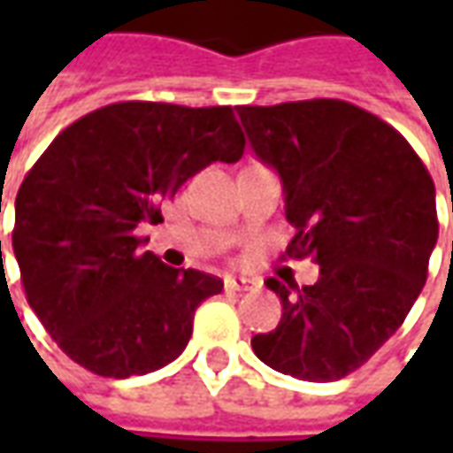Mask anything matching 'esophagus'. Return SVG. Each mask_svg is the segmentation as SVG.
<instances>
[{"instance_id": "34e87169", "label": "esophagus", "mask_w": 453, "mask_h": 453, "mask_svg": "<svg viewBox=\"0 0 453 453\" xmlns=\"http://www.w3.org/2000/svg\"><path fill=\"white\" fill-rule=\"evenodd\" d=\"M227 291H259L262 281L252 279V276H226Z\"/></svg>"}]
</instances>
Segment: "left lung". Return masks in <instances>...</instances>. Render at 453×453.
I'll list each match as a JSON object with an SVG mask.
<instances>
[{"mask_svg":"<svg viewBox=\"0 0 453 453\" xmlns=\"http://www.w3.org/2000/svg\"><path fill=\"white\" fill-rule=\"evenodd\" d=\"M237 116L252 152L281 177L296 227L286 255L320 265L303 288L266 279L284 313L252 349L294 379H344L398 330L425 286L439 235L434 181L398 130L349 102L237 106Z\"/></svg>","mask_w":453,"mask_h":453,"instance_id":"8db88e82","label":"left lung"}]
</instances>
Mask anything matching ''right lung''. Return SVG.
<instances>
[{
  "label": "right lung",
  "instance_id": "right-lung-1",
  "mask_svg": "<svg viewBox=\"0 0 453 453\" xmlns=\"http://www.w3.org/2000/svg\"><path fill=\"white\" fill-rule=\"evenodd\" d=\"M242 152L230 106L157 102L96 109L48 145L16 194L12 245L26 301L70 359L128 379L184 351L223 281L140 252L135 230L188 177Z\"/></svg>",
  "mask_w": 453,
  "mask_h": 453
}]
</instances>
